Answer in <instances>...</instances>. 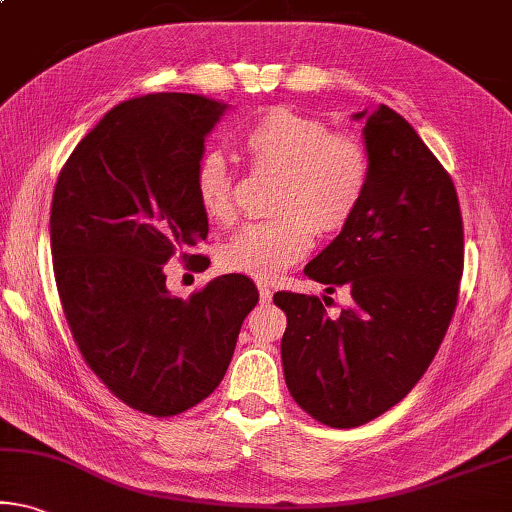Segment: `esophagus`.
I'll return each instance as SVG.
<instances>
[{
    "mask_svg": "<svg viewBox=\"0 0 512 512\" xmlns=\"http://www.w3.org/2000/svg\"><path fill=\"white\" fill-rule=\"evenodd\" d=\"M271 298H273V291L269 287L259 285V303H271Z\"/></svg>",
    "mask_w": 512,
    "mask_h": 512,
    "instance_id": "obj_1",
    "label": "esophagus"
}]
</instances>
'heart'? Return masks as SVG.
Masks as SVG:
<instances>
[{"instance_id":"obj_1","label":"heart","mask_w":512,"mask_h":512,"mask_svg":"<svg viewBox=\"0 0 512 512\" xmlns=\"http://www.w3.org/2000/svg\"><path fill=\"white\" fill-rule=\"evenodd\" d=\"M250 164L280 173L271 221L250 223L218 250L225 271L275 280L312 248L314 230L335 232L362 202L369 161L362 145L330 134L326 123L285 107L269 109L241 132ZM202 212L214 221L234 214V182L221 152L202 154L193 175Z\"/></svg>"}]
</instances>
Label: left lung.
Here are the masks:
<instances>
[{
  "label": "left lung",
  "mask_w": 512,
  "mask_h": 512,
  "mask_svg": "<svg viewBox=\"0 0 512 512\" xmlns=\"http://www.w3.org/2000/svg\"><path fill=\"white\" fill-rule=\"evenodd\" d=\"M353 118L364 120L367 191L305 266L328 291L346 285L353 303L330 319L316 296H273L287 314L289 392L332 428L367 424L419 383L456 310L465 257L456 186L415 127L385 104Z\"/></svg>",
  "instance_id": "left-lung-1"
}]
</instances>
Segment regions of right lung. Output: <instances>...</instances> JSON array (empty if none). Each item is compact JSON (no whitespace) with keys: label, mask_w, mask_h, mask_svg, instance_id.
<instances>
[{"label":"right lung","mask_w":512,"mask_h":512,"mask_svg":"<svg viewBox=\"0 0 512 512\" xmlns=\"http://www.w3.org/2000/svg\"><path fill=\"white\" fill-rule=\"evenodd\" d=\"M227 109L191 93L118 104L56 180L50 241L72 337L95 376L152 417L180 415L214 392L259 300L239 273L189 300L166 287L173 253L207 239L193 175Z\"/></svg>","instance_id":"obj_1"}]
</instances>
